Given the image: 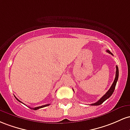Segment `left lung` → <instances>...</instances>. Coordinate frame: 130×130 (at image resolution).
I'll return each mask as SVG.
<instances>
[{
  "label": "left lung",
  "instance_id": "8db88e82",
  "mask_svg": "<svg viewBox=\"0 0 130 130\" xmlns=\"http://www.w3.org/2000/svg\"><path fill=\"white\" fill-rule=\"evenodd\" d=\"M106 52H107V53H110V55H113V54H112L109 50H107ZM118 78H119V68H118L117 66H116V77H115L114 81H113V84H112V86L110 87V88H109V90L107 91V93H106V94H105L100 99L99 101H98L96 103H93V104H91L90 105H91V106H99V105H101L102 104V103H104L105 101H106V100H107L109 98H110V96H111L112 94H113V91H114L115 88H116V84H117V80H118Z\"/></svg>",
  "mask_w": 130,
  "mask_h": 130
}]
</instances>
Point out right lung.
<instances>
[{
  "label": "right lung",
  "mask_w": 130,
  "mask_h": 130,
  "mask_svg": "<svg viewBox=\"0 0 130 130\" xmlns=\"http://www.w3.org/2000/svg\"><path fill=\"white\" fill-rule=\"evenodd\" d=\"M14 97H15V96H14ZM15 98H16V99H17V100H18L19 102H20V103H22V102H21V101H20V100H18V99H17V98H16V97H15ZM23 104H24V103H23ZM49 105H50V104H45V105H43V106H39V107H34V108H32V109H33V110H37V109H40V108H42V107H46V106H49ZM30 109H31V108H30Z\"/></svg>",
  "instance_id": "1"
}]
</instances>
